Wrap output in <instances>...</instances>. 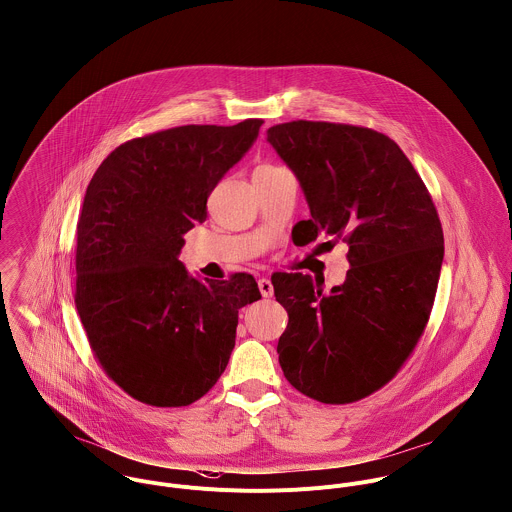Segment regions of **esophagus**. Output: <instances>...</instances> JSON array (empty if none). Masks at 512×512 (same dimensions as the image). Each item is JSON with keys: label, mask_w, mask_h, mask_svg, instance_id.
<instances>
[{"label": "esophagus", "mask_w": 512, "mask_h": 512, "mask_svg": "<svg viewBox=\"0 0 512 512\" xmlns=\"http://www.w3.org/2000/svg\"><path fill=\"white\" fill-rule=\"evenodd\" d=\"M259 291H261V295L265 297V299H269V297H273V283L269 281V279H259Z\"/></svg>", "instance_id": "1"}]
</instances>
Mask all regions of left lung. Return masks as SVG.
<instances>
[{
    "label": "left lung",
    "mask_w": 512,
    "mask_h": 512,
    "mask_svg": "<svg viewBox=\"0 0 512 512\" xmlns=\"http://www.w3.org/2000/svg\"><path fill=\"white\" fill-rule=\"evenodd\" d=\"M267 142L305 192L301 243L342 239L350 263L328 295L303 273L271 277L289 312L279 364L312 400H362L398 374L429 320L443 263L437 209L402 148L372 128L293 120Z\"/></svg>",
    "instance_id": "1"
}]
</instances>
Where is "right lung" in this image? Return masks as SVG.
Instances as JSON below:
<instances>
[{
	"instance_id": "right-lung-1",
	"label": "right lung",
	"mask_w": 512,
	"mask_h": 512,
	"mask_svg": "<svg viewBox=\"0 0 512 512\" xmlns=\"http://www.w3.org/2000/svg\"><path fill=\"white\" fill-rule=\"evenodd\" d=\"M261 124H188L132 138L87 188L75 305L106 376L142 404L180 408L207 394L235 346L239 308L261 299L249 273L202 283L178 259Z\"/></svg>"
}]
</instances>
